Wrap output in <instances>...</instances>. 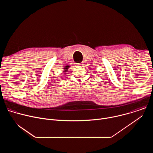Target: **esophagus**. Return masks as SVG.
I'll use <instances>...</instances> for the list:
<instances>
[{"mask_svg":"<svg viewBox=\"0 0 153 153\" xmlns=\"http://www.w3.org/2000/svg\"><path fill=\"white\" fill-rule=\"evenodd\" d=\"M83 65V63H77V65H79V66H82V65Z\"/></svg>","mask_w":153,"mask_h":153,"instance_id":"34e87169","label":"esophagus"}]
</instances>
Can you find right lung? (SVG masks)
I'll use <instances>...</instances> for the list:
<instances>
[{
  "instance_id": "right-lung-1",
  "label": "right lung",
  "mask_w": 153,
  "mask_h": 153,
  "mask_svg": "<svg viewBox=\"0 0 153 153\" xmlns=\"http://www.w3.org/2000/svg\"><path fill=\"white\" fill-rule=\"evenodd\" d=\"M68 67H69V66H66V68H64L65 70H68ZM66 71V70H65Z\"/></svg>"
}]
</instances>
